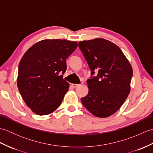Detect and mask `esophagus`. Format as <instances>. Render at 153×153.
Wrapping results in <instances>:
<instances>
[{
  "label": "esophagus",
  "instance_id": "34e87169",
  "mask_svg": "<svg viewBox=\"0 0 153 153\" xmlns=\"http://www.w3.org/2000/svg\"><path fill=\"white\" fill-rule=\"evenodd\" d=\"M71 86H72L74 88H77V87H78L79 86H80V84H75V83H73L72 85H71Z\"/></svg>",
  "mask_w": 153,
  "mask_h": 153
}]
</instances>
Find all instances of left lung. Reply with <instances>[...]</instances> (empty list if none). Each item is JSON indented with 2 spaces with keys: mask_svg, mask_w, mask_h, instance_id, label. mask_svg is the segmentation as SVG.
Listing matches in <instances>:
<instances>
[{
  "mask_svg": "<svg viewBox=\"0 0 153 153\" xmlns=\"http://www.w3.org/2000/svg\"><path fill=\"white\" fill-rule=\"evenodd\" d=\"M78 46L91 70L88 94L81 99L95 116L107 118L118 111L130 92L133 70L121 49L101 38L80 41Z\"/></svg>",
  "mask_w": 153,
  "mask_h": 153,
  "instance_id": "left-lung-1",
  "label": "left lung"
}]
</instances>
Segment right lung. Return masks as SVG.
<instances>
[{
    "instance_id": "obj_1",
    "label": "right lung",
    "mask_w": 153,
    "mask_h": 153,
    "mask_svg": "<svg viewBox=\"0 0 153 153\" xmlns=\"http://www.w3.org/2000/svg\"><path fill=\"white\" fill-rule=\"evenodd\" d=\"M76 41L45 39L25 52L19 62L17 85L24 102L37 115H47L61 105L69 83L63 79L66 60Z\"/></svg>"
}]
</instances>
